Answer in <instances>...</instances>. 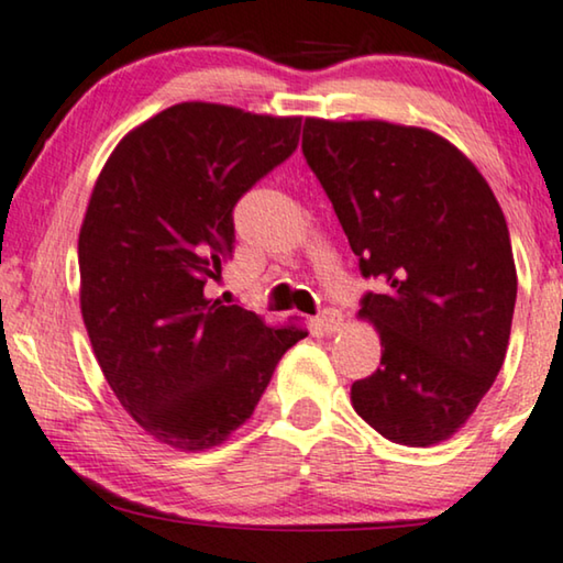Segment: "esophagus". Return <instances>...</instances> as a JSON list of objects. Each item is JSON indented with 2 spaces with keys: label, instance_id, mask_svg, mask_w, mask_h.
<instances>
[{
  "label": "esophagus",
  "instance_id": "1",
  "mask_svg": "<svg viewBox=\"0 0 563 563\" xmlns=\"http://www.w3.org/2000/svg\"><path fill=\"white\" fill-rule=\"evenodd\" d=\"M318 325L325 330V335H335V333H341V330H343L345 320H343V314L338 312V310H325L318 318Z\"/></svg>",
  "mask_w": 563,
  "mask_h": 563
}]
</instances>
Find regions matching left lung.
<instances>
[{
  "label": "left lung",
  "mask_w": 563,
  "mask_h": 563,
  "mask_svg": "<svg viewBox=\"0 0 563 563\" xmlns=\"http://www.w3.org/2000/svg\"><path fill=\"white\" fill-rule=\"evenodd\" d=\"M302 151L364 276L382 366L351 402L391 443L426 449L472 418L503 366L518 272L495 191L428 128L307 118Z\"/></svg>",
  "instance_id": "obj_1"
}]
</instances>
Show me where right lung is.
Returning <instances> with one entry per match:
<instances>
[{
    "label": "right lung",
    "mask_w": 563,
    "mask_h": 563,
    "mask_svg": "<svg viewBox=\"0 0 563 563\" xmlns=\"http://www.w3.org/2000/svg\"><path fill=\"white\" fill-rule=\"evenodd\" d=\"M302 118L181 102L130 130L91 189L79 302L114 397L174 451L225 443L305 325L205 295L233 256V207L291 156Z\"/></svg>",
    "instance_id": "add662e5"
}]
</instances>
